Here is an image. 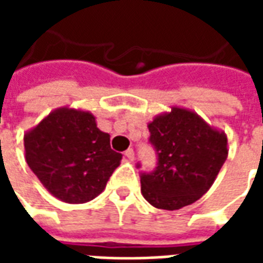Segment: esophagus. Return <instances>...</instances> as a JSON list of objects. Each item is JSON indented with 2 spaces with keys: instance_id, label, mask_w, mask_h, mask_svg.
Returning <instances> with one entry per match:
<instances>
[{
  "instance_id": "1",
  "label": "esophagus",
  "mask_w": 263,
  "mask_h": 263,
  "mask_svg": "<svg viewBox=\"0 0 263 263\" xmlns=\"http://www.w3.org/2000/svg\"><path fill=\"white\" fill-rule=\"evenodd\" d=\"M125 158L128 160H134L135 159V152H134V149H128V151H126L125 152Z\"/></svg>"
}]
</instances>
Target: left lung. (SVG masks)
Returning <instances> with one entry per match:
<instances>
[{"instance_id":"obj_1","label":"left lung","mask_w":263,"mask_h":263,"mask_svg":"<svg viewBox=\"0 0 263 263\" xmlns=\"http://www.w3.org/2000/svg\"><path fill=\"white\" fill-rule=\"evenodd\" d=\"M158 166L141 175V193L156 209L179 210L207 193L228 155L226 132L173 105L148 124Z\"/></svg>"}]
</instances>
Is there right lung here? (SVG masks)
<instances>
[{"label": "right lung", "instance_id": "obj_1", "mask_svg": "<svg viewBox=\"0 0 263 263\" xmlns=\"http://www.w3.org/2000/svg\"><path fill=\"white\" fill-rule=\"evenodd\" d=\"M24 146L26 163L43 187L69 204L97 197L122 159L90 111L67 105L26 131Z\"/></svg>", "mask_w": 263, "mask_h": 263}]
</instances>
